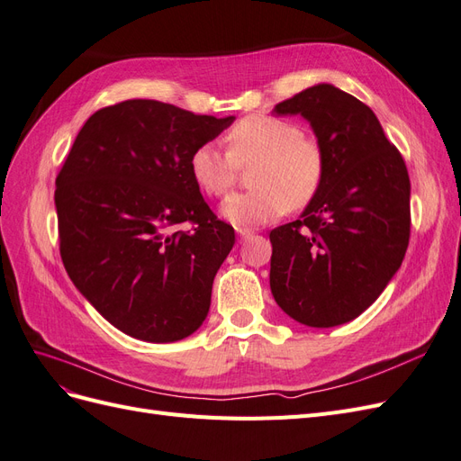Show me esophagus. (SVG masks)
I'll use <instances>...</instances> for the list:
<instances>
[{
	"mask_svg": "<svg viewBox=\"0 0 461 461\" xmlns=\"http://www.w3.org/2000/svg\"><path fill=\"white\" fill-rule=\"evenodd\" d=\"M236 234H239L242 240H246V239H249V236L254 234V230H249V229H236Z\"/></svg>",
	"mask_w": 461,
	"mask_h": 461,
	"instance_id": "obj_1",
	"label": "esophagus"
}]
</instances>
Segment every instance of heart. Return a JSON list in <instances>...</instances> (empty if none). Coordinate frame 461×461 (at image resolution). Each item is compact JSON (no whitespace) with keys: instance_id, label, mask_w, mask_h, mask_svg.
I'll return each instance as SVG.
<instances>
[{"instance_id":"b5f03b06","label":"heart","mask_w":461,"mask_h":461,"mask_svg":"<svg viewBox=\"0 0 461 461\" xmlns=\"http://www.w3.org/2000/svg\"><path fill=\"white\" fill-rule=\"evenodd\" d=\"M227 151L202 144L190 156V175L207 196L221 198L232 188L236 165L258 161L249 192L232 194L221 205V215L236 227H256L281 217L286 209L308 205L325 175L323 151L303 138L298 124L271 117L240 119L225 136Z\"/></svg>"}]
</instances>
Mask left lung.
Instances as JSON below:
<instances>
[{
  "label": "left lung",
  "instance_id": "obj_1",
  "mask_svg": "<svg viewBox=\"0 0 461 461\" xmlns=\"http://www.w3.org/2000/svg\"><path fill=\"white\" fill-rule=\"evenodd\" d=\"M273 115L308 121L325 159L317 196L269 234L273 298L302 325L337 327L381 296L406 256V163L373 111L327 82L275 105Z\"/></svg>",
  "mask_w": 461,
  "mask_h": 461
}]
</instances>
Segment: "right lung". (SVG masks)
I'll use <instances>...</instances> for the list:
<instances>
[{
	"instance_id": "add662e5",
	"label": "right lung",
	"mask_w": 461,
	"mask_h": 461,
	"mask_svg": "<svg viewBox=\"0 0 461 461\" xmlns=\"http://www.w3.org/2000/svg\"><path fill=\"white\" fill-rule=\"evenodd\" d=\"M234 117L156 100L104 107L85 122L55 180L59 249L73 285L104 319L144 342L196 332L234 246L190 175V156ZM192 221V231H175Z\"/></svg>"
}]
</instances>
